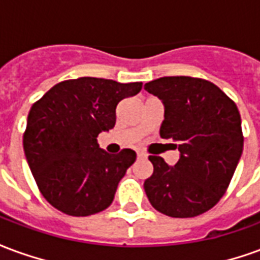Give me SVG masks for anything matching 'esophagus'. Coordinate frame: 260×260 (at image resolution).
Returning <instances> with one entry per match:
<instances>
[{"mask_svg":"<svg viewBox=\"0 0 260 260\" xmlns=\"http://www.w3.org/2000/svg\"><path fill=\"white\" fill-rule=\"evenodd\" d=\"M136 154H138V158H146L147 157L146 153H143V152H138Z\"/></svg>","mask_w":260,"mask_h":260,"instance_id":"esophagus-1","label":"esophagus"}]
</instances>
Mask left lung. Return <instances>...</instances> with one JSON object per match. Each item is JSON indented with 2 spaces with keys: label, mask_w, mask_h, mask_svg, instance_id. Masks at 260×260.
Wrapping results in <instances>:
<instances>
[{
  "label": "left lung",
  "mask_w": 260,
  "mask_h": 260,
  "mask_svg": "<svg viewBox=\"0 0 260 260\" xmlns=\"http://www.w3.org/2000/svg\"><path fill=\"white\" fill-rule=\"evenodd\" d=\"M164 106L160 136L173 139L180 160L169 166L150 156L153 174L145 181L152 206L170 217H195L224 195L244 147L235 103L212 82L164 76L145 85Z\"/></svg>",
  "instance_id": "8db88e82"
}]
</instances>
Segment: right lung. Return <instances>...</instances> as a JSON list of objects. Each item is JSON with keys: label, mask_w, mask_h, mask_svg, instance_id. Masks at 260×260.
Listing matches in <instances>:
<instances>
[{"label": "right lung", "mask_w": 260, "mask_h": 260, "mask_svg": "<svg viewBox=\"0 0 260 260\" xmlns=\"http://www.w3.org/2000/svg\"><path fill=\"white\" fill-rule=\"evenodd\" d=\"M142 82L78 78L53 86L31 106L23 134L26 160L46 201L59 212L83 217L107 209L136 153L108 154L97 143L113 129L115 108L138 94Z\"/></svg>", "instance_id": "1"}]
</instances>
